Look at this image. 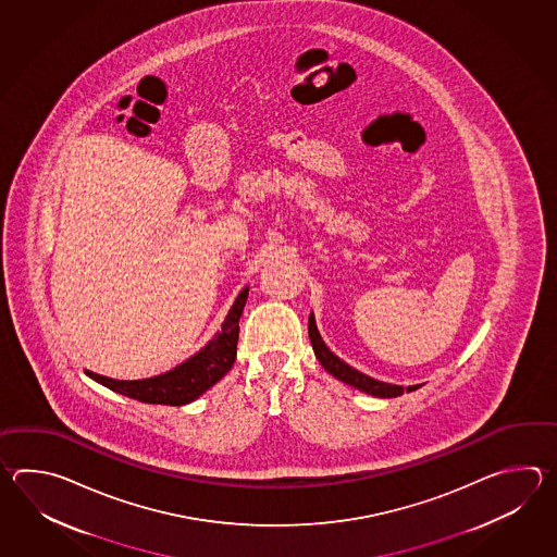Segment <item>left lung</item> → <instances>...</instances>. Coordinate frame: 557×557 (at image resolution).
<instances>
[{"mask_svg": "<svg viewBox=\"0 0 557 557\" xmlns=\"http://www.w3.org/2000/svg\"><path fill=\"white\" fill-rule=\"evenodd\" d=\"M308 336H310V343H312L314 355L319 358L320 364L324 367L326 372H331L334 379L341 380L344 384H350V386H355L358 391L367 392V394H372V396H379V398H396V396L404 394L403 386L370 379L367 374L358 372L356 368L348 367L338 356L332 355L329 346L320 338L317 320H314L312 314L308 319ZM416 388H420V386L418 384L416 386H408V392L416 391Z\"/></svg>", "mask_w": 557, "mask_h": 557, "instance_id": "left-lung-1", "label": "left lung"}]
</instances>
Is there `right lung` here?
<instances>
[{"mask_svg":"<svg viewBox=\"0 0 557 557\" xmlns=\"http://www.w3.org/2000/svg\"><path fill=\"white\" fill-rule=\"evenodd\" d=\"M249 286L240 290L235 305L228 310L221 331L214 334L213 341L201 348L189 360L178 367L159 374L153 379L113 380L85 370V374L95 382L103 384L109 391L129 396L133 400L145 404H166V406H183L197 400L201 394L209 391L213 384L225 376L235 364L238 343V319L247 305Z\"/></svg>","mask_w":557,"mask_h":557,"instance_id":"1","label":"right lung"}]
</instances>
